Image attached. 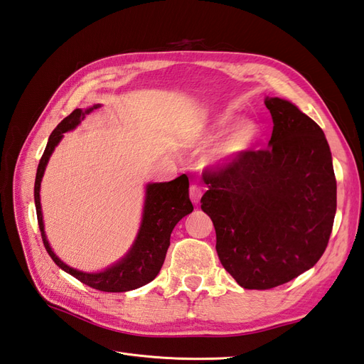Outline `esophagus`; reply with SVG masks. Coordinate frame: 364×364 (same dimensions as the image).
<instances>
[{
    "mask_svg": "<svg viewBox=\"0 0 364 364\" xmlns=\"http://www.w3.org/2000/svg\"><path fill=\"white\" fill-rule=\"evenodd\" d=\"M201 195H203V189L200 188V186L197 184H192L189 188V197H191V201L193 204H198L200 200H201Z\"/></svg>",
    "mask_w": 364,
    "mask_h": 364,
    "instance_id": "obj_1",
    "label": "esophagus"
}]
</instances>
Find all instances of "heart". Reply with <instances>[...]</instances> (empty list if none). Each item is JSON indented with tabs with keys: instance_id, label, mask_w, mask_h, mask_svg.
<instances>
[{
	"instance_id": "heart-1",
	"label": "heart",
	"mask_w": 364,
	"mask_h": 364,
	"mask_svg": "<svg viewBox=\"0 0 364 364\" xmlns=\"http://www.w3.org/2000/svg\"><path fill=\"white\" fill-rule=\"evenodd\" d=\"M232 117L225 115L215 119V123L212 124V132H220L230 123ZM259 136L258 124L252 119H241L238 123L232 126L226 135L218 143L212 147V151L208 156V161L210 164L225 166L237 161L238 158L243 156L246 152H249L252 146L257 143Z\"/></svg>"
}]
</instances>
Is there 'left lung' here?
<instances>
[{
  "instance_id": "obj_1",
  "label": "left lung",
  "mask_w": 364,
  "mask_h": 364,
  "mask_svg": "<svg viewBox=\"0 0 364 364\" xmlns=\"http://www.w3.org/2000/svg\"><path fill=\"white\" fill-rule=\"evenodd\" d=\"M269 147L209 173L201 209L223 267L245 289H272L321 258L337 210V181L321 127L292 102L266 98Z\"/></svg>"
}]
</instances>
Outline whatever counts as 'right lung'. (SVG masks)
<instances>
[{"label":"right lung","mask_w":364,"mask_h":364,"mask_svg":"<svg viewBox=\"0 0 364 364\" xmlns=\"http://www.w3.org/2000/svg\"><path fill=\"white\" fill-rule=\"evenodd\" d=\"M100 107L98 105L87 110L75 109L69 117L64 118L61 123L53 129V132L49 136L48 146L44 149V154L40 160L38 169H36L33 197H35V208H36V218H38V226L41 230V238L46 250L50 258L63 271H66L72 277L80 279L93 289H98L102 292H127L132 289L141 287L152 279L160 272V269L164 263L167 247L171 245V234L183 217L188 215L193 210L192 203L189 200V178L184 173L178 178H175L169 183H151L146 186V201L143 209V220L139 232L134 246L130 247L127 255L119 259L114 266L107 267L106 271L97 274H86L77 271L53 254L49 241L46 238L43 213H41V203H40V188L41 180L48 166L49 158L53 152L63 134L68 130L75 129L86 114L93 109Z\"/></svg>","instance_id":"add662e5"}]
</instances>
